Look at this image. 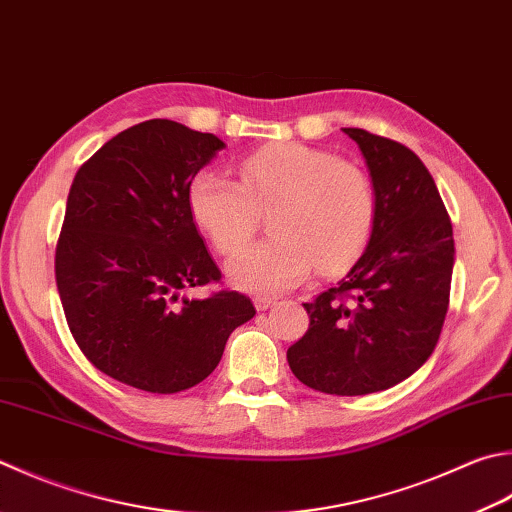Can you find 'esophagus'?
Masks as SVG:
<instances>
[{"instance_id": "34e87169", "label": "esophagus", "mask_w": 512, "mask_h": 512, "mask_svg": "<svg viewBox=\"0 0 512 512\" xmlns=\"http://www.w3.org/2000/svg\"><path fill=\"white\" fill-rule=\"evenodd\" d=\"M274 301H276L274 296H263V294H258V296L254 298V305H256V310H258V312H265V310H269V307L274 305Z\"/></svg>"}]
</instances>
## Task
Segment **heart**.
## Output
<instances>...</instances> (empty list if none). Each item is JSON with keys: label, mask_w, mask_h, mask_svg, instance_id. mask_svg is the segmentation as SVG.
Masks as SVG:
<instances>
[{"label": "heart", "mask_w": 512, "mask_h": 512, "mask_svg": "<svg viewBox=\"0 0 512 512\" xmlns=\"http://www.w3.org/2000/svg\"><path fill=\"white\" fill-rule=\"evenodd\" d=\"M240 182L218 171L191 178L187 205L220 256H234L256 234L260 214L274 211V238L245 249L229 276L249 292L276 294L305 281L316 265L332 274L368 247L376 191L359 165L298 142L269 144L238 165Z\"/></svg>", "instance_id": "b5f03b06"}]
</instances>
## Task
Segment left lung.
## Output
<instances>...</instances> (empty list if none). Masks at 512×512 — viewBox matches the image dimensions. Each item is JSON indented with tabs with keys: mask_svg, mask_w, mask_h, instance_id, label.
Instances as JSON below:
<instances>
[{
	"mask_svg": "<svg viewBox=\"0 0 512 512\" xmlns=\"http://www.w3.org/2000/svg\"><path fill=\"white\" fill-rule=\"evenodd\" d=\"M368 162L376 223L336 287L303 303L310 327L287 350L307 388L359 397L417 372L437 347L450 303L455 240L430 171L397 140L343 129Z\"/></svg>",
	"mask_w": 512,
	"mask_h": 512,
	"instance_id": "8db88e82",
	"label": "left lung"
}]
</instances>
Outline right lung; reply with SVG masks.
Returning <instances> with one entry per match:
<instances>
[{"label": "right lung", "instance_id": "add662e5", "mask_svg": "<svg viewBox=\"0 0 512 512\" xmlns=\"http://www.w3.org/2000/svg\"><path fill=\"white\" fill-rule=\"evenodd\" d=\"M223 147L214 133L147 120L75 173L55 247L57 292L82 354L131 388H194L256 314L231 289L182 296L223 278L187 205L191 178Z\"/></svg>", "mask_w": 512, "mask_h": 512}]
</instances>
